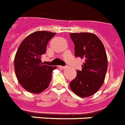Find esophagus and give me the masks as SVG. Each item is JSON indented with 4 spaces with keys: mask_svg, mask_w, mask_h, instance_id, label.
<instances>
[{
    "mask_svg": "<svg viewBox=\"0 0 125 125\" xmlns=\"http://www.w3.org/2000/svg\"><path fill=\"white\" fill-rule=\"evenodd\" d=\"M59 67H60V68H62V69H65V68L67 67V66H59Z\"/></svg>",
    "mask_w": 125,
    "mask_h": 125,
    "instance_id": "34e87169",
    "label": "esophagus"
}]
</instances>
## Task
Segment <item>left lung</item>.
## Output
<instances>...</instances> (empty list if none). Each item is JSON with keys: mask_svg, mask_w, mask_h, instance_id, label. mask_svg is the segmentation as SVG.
I'll list each match as a JSON object with an SVG mask.
<instances>
[{"mask_svg": "<svg viewBox=\"0 0 125 125\" xmlns=\"http://www.w3.org/2000/svg\"><path fill=\"white\" fill-rule=\"evenodd\" d=\"M70 37L75 45V56L85 61L82 70H77V76L70 82V87L77 95L89 97L104 83L108 66L105 47L92 33H71Z\"/></svg>", "mask_w": 125, "mask_h": 125, "instance_id": "1", "label": "left lung"}]
</instances>
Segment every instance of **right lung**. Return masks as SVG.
I'll return each instance as SVG.
<instances>
[{"instance_id":"right-lung-1","label":"right lung","mask_w":125,"mask_h":125,"mask_svg":"<svg viewBox=\"0 0 125 125\" xmlns=\"http://www.w3.org/2000/svg\"><path fill=\"white\" fill-rule=\"evenodd\" d=\"M55 35L48 31L33 32L18 47L14 58L16 75L23 88L30 93H41L50 85L52 72L56 67L45 65L41 58L46 53L48 42Z\"/></svg>"}]
</instances>
